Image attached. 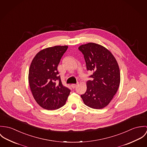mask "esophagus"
<instances>
[{"label": "esophagus", "mask_w": 147, "mask_h": 147, "mask_svg": "<svg viewBox=\"0 0 147 147\" xmlns=\"http://www.w3.org/2000/svg\"><path fill=\"white\" fill-rule=\"evenodd\" d=\"M77 86H78V83H77V84H72L71 85V87H72L73 88H76Z\"/></svg>", "instance_id": "1"}]
</instances>
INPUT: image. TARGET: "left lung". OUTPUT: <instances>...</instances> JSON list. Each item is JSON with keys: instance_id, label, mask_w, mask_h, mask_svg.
I'll list each match as a JSON object with an SVG mask.
<instances>
[{"instance_id": "8db88e82", "label": "left lung", "mask_w": 147, "mask_h": 147, "mask_svg": "<svg viewBox=\"0 0 147 147\" xmlns=\"http://www.w3.org/2000/svg\"><path fill=\"white\" fill-rule=\"evenodd\" d=\"M78 49L84 55L87 70L93 72L82 98L87 106L102 109L109 104L118 89L121 78L118 64L112 53L100 45L88 43Z\"/></svg>"}]
</instances>
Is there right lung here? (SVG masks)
<instances>
[{"label": "right lung", "instance_id": "add662e5", "mask_svg": "<svg viewBox=\"0 0 147 147\" xmlns=\"http://www.w3.org/2000/svg\"><path fill=\"white\" fill-rule=\"evenodd\" d=\"M67 46H56L39 51L29 68V83L33 97L43 108L57 109L65 104L70 90L62 84L57 66Z\"/></svg>", "mask_w": 147, "mask_h": 147}]
</instances>
